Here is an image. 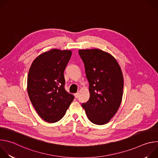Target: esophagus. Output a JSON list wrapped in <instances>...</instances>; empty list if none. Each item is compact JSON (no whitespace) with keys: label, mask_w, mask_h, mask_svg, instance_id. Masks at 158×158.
I'll list each match as a JSON object with an SVG mask.
<instances>
[{"label":"esophagus","mask_w":158,"mask_h":158,"mask_svg":"<svg viewBox=\"0 0 158 158\" xmlns=\"http://www.w3.org/2000/svg\"><path fill=\"white\" fill-rule=\"evenodd\" d=\"M74 96H75V98L77 99V98L79 97V93H77L74 94Z\"/></svg>","instance_id":"obj_1"}]
</instances>
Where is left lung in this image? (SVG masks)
<instances>
[{"label":"left lung","mask_w":158,"mask_h":158,"mask_svg":"<svg viewBox=\"0 0 158 158\" xmlns=\"http://www.w3.org/2000/svg\"><path fill=\"white\" fill-rule=\"evenodd\" d=\"M89 84L90 98L82 107L89 121L98 125L107 123L122 101L124 79L116 59L99 49H80Z\"/></svg>","instance_id":"left-lung-1"}]
</instances>
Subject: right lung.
Here are the masks:
<instances>
[{"label":"right lung","mask_w":158,"mask_h":158,"mask_svg":"<svg viewBox=\"0 0 158 158\" xmlns=\"http://www.w3.org/2000/svg\"><path fill=\"white\" fill-rule=\"evenodd\" d=\"M71 55L69 50L52 49L37 57L29 69V99L39 116L48 123L61 119L74 99L64 88V72Z\"/></svg>","instance_id":"right-lung-1"}]
</instances>
